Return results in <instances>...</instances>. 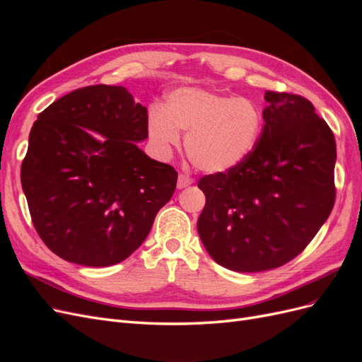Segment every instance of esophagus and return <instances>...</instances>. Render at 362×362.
<instances>
[{
  "instance_id": "34e87169",
  "label": "esophagus",
  "mask_w": 362,
  "mask_h": 362,
  "mask_svg": "<svg viewBox=\"0 0 362 362\" xmlns=\"http://www.w3.org/2000/svg\"><path fill=\"white\" fill-rule=\"evenodd\" d=\"M193 182V180L190 178V177H187V175H184V173H180L178 175V182H177V187L178 189H185V187H189V185Z\"/></svg>"
}]
</instances>
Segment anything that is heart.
<instances>
[{"instance_id":"heart-1","label":"heart","mask_w":362,"mask_h":362,"mask_svg":"<svg viewBox=\"0 0 362 362\" xmlns=\"http://www.w3.org/2000/svg\"><path fill=\"white\" fill-rule=\"evenodd\" d=\"M262 129V116L247 98L221 95L193 87L172 92L164 112L154 108L148 133L157 149L169 156L185 137V151L196 168L225 173L238 168L254 152Z\"/></svg>"}]
</instances>
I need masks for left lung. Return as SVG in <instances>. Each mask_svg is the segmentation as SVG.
Here are the masks:
<instances>
[{
    "instance_id": "left-lung-1",
    "label": "left lung",
    "mask_w": 362,
    "mask_h": 362,
    "mask_svg": "<svg viewBox=\"0 0 362 362\" xmlns=\"http://www.w3.org/2000/svg\"><path fill=\"white\" fill-rule=\"evenodd\" d=\"M264 127L238 168L198 182L205 206L198 218L210 257L234 272H264L298 257L335 202V137L299 95H264Z\"/></svg>"
}]
</instances>
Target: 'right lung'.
<instances>
[{"label": "right lung", "mask_w": 362, "mask_h": 362, "mask_svg": "<svg viewBox=\"0 0 362 362\" xmlns=\"http://www.w3.org/2000/svg\"><path fill=\"white\" fill-rule=\"evenodd\" d=\"M146 137V107L122 86L83 87L39 113L21 182L33 225L54 254L107 267L145 242L178 180L139 149Z\"/></svg>", "instance_id": "obj_1"}]
</instances>
